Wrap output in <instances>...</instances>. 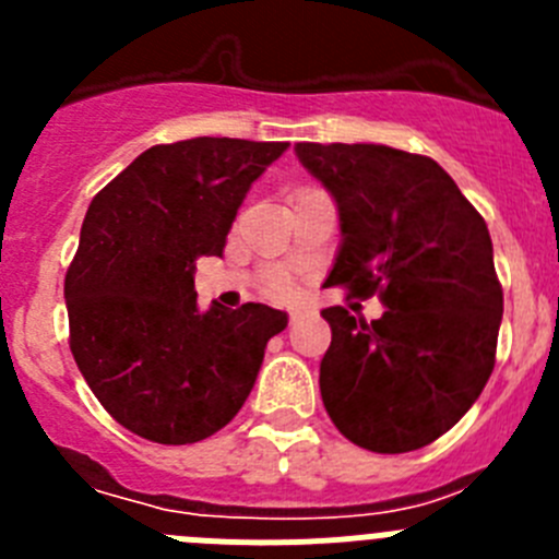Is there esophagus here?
I'll list each match as a JSON object with an SVG mask.
<instances>
[{
	"instance_id": "esophagus-1",
	"label": "esophagus",
	"mask_w": 559,
	"mask_h": 559,
	"mask_svg": "<svg viewBox=\"0 0 559 559\" xmlns=\"http://www.w3.org/2000/svg\"><path fill=\"white\" fill-rule=\"evenodd\" d=\"M308 316H310L308 308H294V310H290V313H288V322H290V324H299V322H302V319H308Z\"/></svg>"
}]
</instances>
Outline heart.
<instances>
[{
  "label": "heart",
  "mask_w": 559,
  "mask_h": 559,
  "mask_svg": "<svg viewBox=\"0 0 559 559\" xmlns=\"http://www.w3.org/2000/svg\"><path fill=\"white\" fill-rule=\"evenodd\" d=\"M271 290H274V294H290V283L288 280H274V285H271Z\"/></svg>",
  "instance_id": "heart-1"
}]
</instances>
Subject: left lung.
<instances>
[{"label": "left lung", "instance_id": "obj_1", "mask_svg": "<svg viewBox=\"0 0 559 559\" xmlns=\"http://www.w3.org/2000/svg\"><path fill=\"white\" fill-rule=\"evenodd\" d=\"M294 151L338 206L341 246L324 285L386 305L369 324L347 308L322 310L333 330L319 369L324 408L367 451L431 445L496 367L503 290L487 224L428 156L364 142Z\"/></svg>", "mask_w": 559, "mask_h": 559}]
</instances>
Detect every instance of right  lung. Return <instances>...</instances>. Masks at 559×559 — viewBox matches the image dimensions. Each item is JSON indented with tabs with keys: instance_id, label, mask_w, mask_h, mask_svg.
I'll return each instance as SVG.
<instances>
[{
	"instance_id": "add662e5",
	"label": "right lung",
	"mask_w": 559,
	"mask_h": 559,
	"mask_svg": "<svg viewBox=\"0 0 559 559\" xmlns=\"http://www.w3.org/2000/svg\"><path fill=\"white\" fill-rule=\"evenodd\" d=\"M288 142L153 145L88 204L67 271L69 347L103 408L136 437L190 445L246 403L288 313L195 302V260L221 257L246 192Z\"/></svg>"
}]
</instances>
